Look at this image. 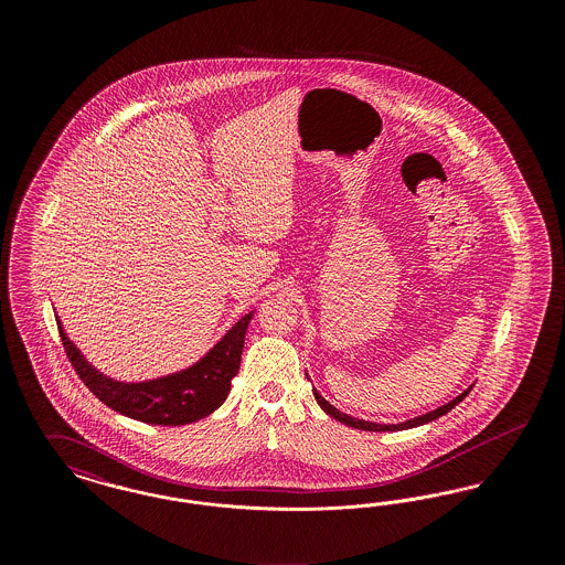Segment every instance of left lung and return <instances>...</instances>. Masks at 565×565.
I'll return each mask as SVG.
<instances>
[{
	"mask_svg": "<svg viewBox=\"0 0 565 565\" xmlns=\"http://www.w3.org/2000/svg\"><path fill=\"white\" fill-rule=\"evenodd\" d=\"M309 379V375H307ZM475 387V383L470 385V387H466L459 396H456L454 401H449L447 404H443V406H438V408H434V411H428V413H424V415H417V417H413V419H406V422H401V424H376V422H366V419H358V417H351L348 413H343V411H339L337 406H332V404L328 403L326 398H323L322 394L313 387V396H316V401L318 404L322 406L323 413H328L332 419H337V422H341V424H345V426H350V428H355V430H366V431H396V430H411V428H417V426H424V424H430L434 419H438V417H443L445 413H449L456 404L461 403L468 394H470V390Z\"/></svg>",
	"mask_w": 565,
	"mask_h": 565,
	"instance_id": "1",
	"label": "left lung"
}]
</instances>
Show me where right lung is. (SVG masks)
<instances>
[{"mask_svg":"<svg viewBox=\"0 0 565 565\" xmlns=\"http://www.w3.org/2000/svg\"><path fill=\"white\" fill-rule=\"evenodd\" d=\"M254 311L233 323L212 350L186 369L146 381H120L104 375L86 360L54 313L63 348L84 385L116 413L152 426H186L212 415L228 392L231 379L239 373L245 332Z\"/></svg>","mask_w":565,"mask_h":565,"instance_id":"add662e5","label":"right lung"}]
</instances>
